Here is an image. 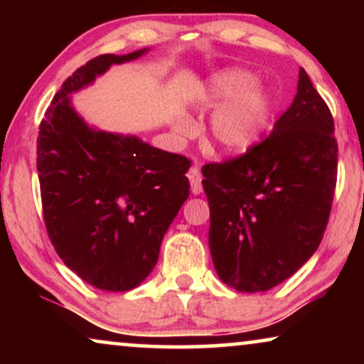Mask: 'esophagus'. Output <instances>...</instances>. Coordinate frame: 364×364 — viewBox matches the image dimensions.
I'll use <instances>...</instances> for the list:
<instances>
[{"label":"esophagus","mask_w":364,"mask_h":364,"mask_svg":"<svg viewBox=\"0 0 364 364\" xmlns=\"http://www.w3.org/2000/svg\"><path fill=\"white\" fill-rule=\"evenodd\" d=\"M188 182H191V191L193 196H198L202 192V173L197 167H191V171L187 172Z\"/></svg>","instance_id":"esophagus-1"}]
</instances>
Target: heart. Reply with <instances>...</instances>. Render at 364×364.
<instances>
[{"label": "heart", "instance_id": "b5f03b06", "mask_svg": "<svg viewBox=\"0 0 364 364\" xmlns=\"http://www.w3.org/2000/svg\"><path fill=\"white\" fill-rule=\"evenodd\" d=\"M253 77L243 71L215 76L205 96V106L217 109L210 121L212 146L220 152L240 154L260 139L267 126L270 104ZM186 127H181V132Z\"/></svg>", "mask_w": 364, "mask_h": 364}]
</instances>
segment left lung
<instances>
[{"label":"left lung","instance_id":"obj_1","mask_svg":"<svg viewBox=\"0 0 364 364\" xmlns=\"http://www.w3.org/2000/svg\"><path fill=\"white\" fill-rule=\"evenodd\" d=\"M202 173L208 247L220 280L255 293L290 278L320 245L338 173L335 122L305 69L273 131Z\"/></svg>","mask_w":364,"mask_h":364}]
</instances>
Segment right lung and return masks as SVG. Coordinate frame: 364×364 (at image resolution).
<instances>
[{"instance_id":"right-lung-1","label":"right lung","mask_w":364,"mask_h":364,"mask_svg":"<svg viewBox=\"0 0 364 364\" xmlns=\"http://www.w3.org/2000/svg\"><path fill=\"white\" fill-rule=\"evenodd\" d=\"M131 54H101L69 76L39 124L36 167L54 250L89 285L127 291L156 267L162 238L191 193V161L134 136L94 131L69 94Z\"/></svg>"}]
</instances>
